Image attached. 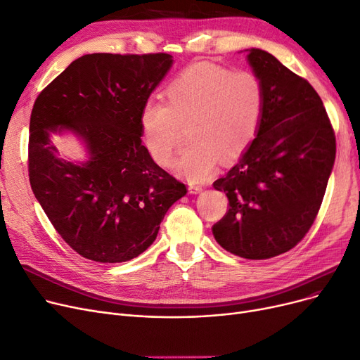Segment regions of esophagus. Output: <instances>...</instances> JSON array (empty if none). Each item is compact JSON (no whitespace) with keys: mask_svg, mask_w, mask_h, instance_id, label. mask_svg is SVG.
<instances>
[{"mask_svg":"<svg viewBox=\"0 0 360 360\" xmlns=\"http://www.w3.org/2000/svg\"><path fill=\"white\" fill-rule=\"evenodd\" d=\"M202 186H199V184H193V183H191L189 184V192L191 193H199V192H202Z\"/></svg>","mask_w":360,"mask_h":360,"instance_id":"obj_1","label":"esophagus"}]
</instances>
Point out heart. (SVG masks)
<instances>
[{"instance_id": "b5f03b06", "label": "heart", "mask_w": 360, "mask_h": 360, "mask_svg": "<svg viewBox=\"0 0 360 360\" xmlns=\"http://www.w3.org/2000/svg\"><path fill=\"white\" fill-rule=\"evenodd\" d=\"M164 102L149 100L140 112L143 143L152 160L169 165L181 128H189L191 148L172 171L192 183L208 179L221 156L238 160L260 131L266 91L251 70L199 63L184 69L165 89Z\"/></svg>"}]
</instances>
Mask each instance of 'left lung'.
I'll use <instances>...</instances> for the list:
<instances>
[{"mask_svg": "<svg viewBox=\"0 0 360 360\" xmlns=\"http://www.w3.org/2000/svg\"><path fill=\"white\" fill-rule=\"evenodd\" d=\"M263 81L266 108L252 145L214 181L229 211L212 226L220 245L248 260L294 248L321 208L335 161V134L319 94L275 56L245 50Z\"/></svg>", "mask_w": 360, "mask_h": 360, "instance_id": "obj_1", "label": "left lung"}]
</instances>
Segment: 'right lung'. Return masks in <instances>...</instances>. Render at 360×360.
Instances as JSON below:
<instances>
[{"mask_svg": "<svg viewBox=\"0 0 360 360\" xmlns=\"http://www.w3.org/2000/svg\"><path fill=\"white\" fill-rule=\"evenodd\" d=\"M172 56L85 54L39 93L30 124V181L68 245L98 263L146 251L186 186L141 145L140 112ZM74 134L88 160L60 156L53 134Z\"/></svg>", "mask_w": 360, "mask_h": 360, "instance_id": "right-lung-1", "label": "right lung"}]
</instances>
